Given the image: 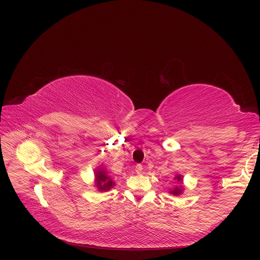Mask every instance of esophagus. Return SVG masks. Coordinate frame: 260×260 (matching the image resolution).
I'll return each mask as SVG.
<instances>
[{
  "label": "esophagus",
  "instance_id": "1",
  "mask_svg": "<svg viewBox=\"0 0 260 260\" xmlns=\"http://www.w3.org/2000/svg\"><path fill=\"white\" fill-rule=\"evenodd\" d=\"M136 173L137 174H140V173H142V171H143V167H142V165H137L136 166Z\"/></svg>",
  "mask_w": 260,
  "mask_h": 260
}]
</instances>
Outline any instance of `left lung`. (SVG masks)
Masks as SVG:
<instances>
[{
    "instance_id": "obj_1",
    "label": "left lung",
    "mask_w": 260,
    "mask_h": 260,
    "mask_svg": "<svg viewBox=\"0 0 260 260\" xmlns=\"http://www.w3.org/2000/svg\"><path fill=\"white\" fill-rule=\"evenodd\" d=\"M175 179H177V181L178 182H180L181 180H182V178H181V176H177ZM173 195H175V196H177V195H180L181 193H182V189H181V186H176L172 192H171Z\"/></svg>"
}]
</instances>
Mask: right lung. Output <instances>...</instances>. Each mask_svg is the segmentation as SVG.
I'll return each instance as SVG.
<instances>
[{
  "mask_svg": "<svg viewBox=\"0 0 260 260\" xmlns=\"http://www.w3.org/2000/svg\"><path fill=\"white\" fill-rule=\"evenodd\" d=\"M95 178H97V180H95V182H97V186L100 190H108L111 189V187H113L114 185V182L113 180L109 178V177L106 175L105 171L101 170V171H97V174H95Z\"/></svg>",
  "mask_w": 260,
  "mask_h": 260,
  "instance_id": "add662e5",
  "label": "right lung"
}]
</instances>
